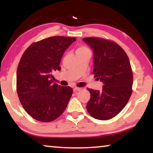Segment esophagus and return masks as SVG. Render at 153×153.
Wrapping results in <instances>:
<instances>
[{"label":"esophagus","instance_id":"1","mask_svg":"<svg viewBox=\"0 0 153 153\" xmlns=\"http://www.w3.org/2000/svg\"><path fill=\"white\" fill-rule=\"evenodd\" d=\"M81 88H79V87H75L74 88V91L75 92V93H76V92H78V91H81Z\"/></svg>","mask_w":153,"mask_h":153}]
</instances>
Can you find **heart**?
Returning <instances> with one entry per match:
<instances>
[{"mask_svg":"<svg viewBox=\"0 0 153 153\" xmlns=\"http://www.w3.org/2000/svg\"><path fill=\"white\" fill-rule=\"evenodd\" d=\"M88 51H90V49L86 47V46L80 45L77 47L76 53L77 54V56H78V55H80V54L86 53Z\"/></svg>","mask_w":153,"mask_h":153,"instance_id":"obj_1","label":"heart"}]
</instances>
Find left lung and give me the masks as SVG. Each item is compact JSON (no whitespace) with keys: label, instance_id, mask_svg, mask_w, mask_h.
I'll use <instances>...</instances> for the list:
<instances>
[{"label":"left lung","instance_id":"obj_1","mask_svg":"<svg viewBox=\"0 0 153 153\" xmlns=\"http://www.w3.org/2000/svg\"><path fill=\"white\" fill-rule=\"evenodd\" d=\"M83 40L93 50V74L103 82L102 91L87 88L91 93L87 111L97 120H109L123 110L132 93L130 62L123 48L114 41L96 37Z\"/></svg>","mask_w":153,"mask_h":153}]
</instances>
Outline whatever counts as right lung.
Here are the masks:
<instances>
[{
    "instance_id": "1",
    "label": "right lung",
    "mask_w": 153,
    "mask_h": 153,
    "mask_svg": "<svg viewBox=\"0 0 153 153\" xmlns=\"http://www.w3.org/2000/svg\"><path fill=\"white\" fill-rule=\"evenodd\" d=\"M75 40L49 37L31 44L23 53L16 72V91L25 111L35 120L51 122L65 110L73 90L53 83L52 72L61 69L63 53Z\"/></svg>"
}]
</instances>
